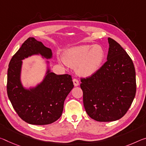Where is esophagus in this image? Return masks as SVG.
Returning a JSON list of instances; mask_svg holds the SVG:
<instances>
[{
    "label": "esophagus",
    "mask_w": 146,
    "mask_h": 146,
    "mask_svg": "<svg viewBox=\"0 0 146 146\" xmlns=\"http://www.w3.org/2000/svg\"><path fill=\"white\" fill-rule=\"evenodd\" d=\"M73 82L75 86H77L79 85V82H78V80L77 79H76V78H73Z\"/></svg>",
    "instance_id": "34e87169"
}]
</instances>
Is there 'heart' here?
<instances>
[{
	"label": "heart",
	"mask_w": 146,
	"mask_h": 146,
	"mask_svg": "<svg viewBox=\"0 0 146 146\" xmlns=\"http://www.w3.org/2000/svg\"><path fill=\"white\" fill-rule=\"evenodd\" d=\"M62 63L75 68L78 75L89 77L96 73L105 58L103 48L99 45H80L69 48L64 53Z\"/></svg>",
	"instance_id": "1"
}]
</instances>
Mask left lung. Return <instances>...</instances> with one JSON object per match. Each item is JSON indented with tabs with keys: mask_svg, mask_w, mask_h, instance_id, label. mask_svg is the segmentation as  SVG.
<instances>
[{
	"mask_svg": "<svg viewBox=\"0 0 146 146\" xmlns=\"http://www.w3.org/2000/svg\"><path fill=\"white\" fill-rule=\"evenodd\" d=\"M107 61L93 75L80 78L86 112L96 121L121 118L130 108L136 90L133 62L121 46L108 38Z\"/></svg>",
	"mask_w": 146,
	"mask_h": 146,
	"instance_id": "1",
	"label": "left lung"
}]
</instances>
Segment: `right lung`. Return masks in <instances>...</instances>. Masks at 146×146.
I'll return each mask as SVG.
<instances>
[{
    "label": "right lung",
    "instance_id": "obj_1",
    "mask_svg": "<svg viewBox=\"0 0 146 146\" xmlns=\"http://www.w3.org/2000/svg\"><path fill=\"white\" fill-rule=\"evenodd\" d=\"M35 54H41L47 59L52 57L50 48L34 38H28L9 64L7 94L15 112L23 121L43 125L60 117L65 99L74 85L70 75H56L48 68L42 82L36 87L25 89L21 81L22 60Z\"/></svg>",
    "mask_w": 146,
    "mask_h": 146
}]
</instances>
